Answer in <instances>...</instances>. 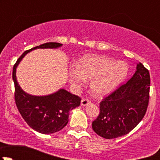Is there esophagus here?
I'll list each match as a JSON object with an SVG mask.
<instances>
[{"mask_svg": "<svg viewBox=\"0 0 160 160\" xmlns=\"http://www.w3.org/2000/svg\"><path fill=\"white\" fill-rule=\"evenodd\" d=\"M90 103L91 102H90L88 99H85V98H83V99L81 100V105L82 106H87V105H88V104H90Z\"/></svg>", "mask_w": 160, "mask_h": 160, "instance_id": "1", "label": "esophagus"}]
</instances>
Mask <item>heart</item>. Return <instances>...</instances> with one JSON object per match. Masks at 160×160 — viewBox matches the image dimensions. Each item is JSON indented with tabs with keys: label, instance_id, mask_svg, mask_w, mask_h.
Masks as SVG:
<instances>
[{
	"label": "heart",
	"instance_id": "b5f03b06",
	"mask_svg": "<svg viewBox=\"0 0 160 160\" xmlns=\"http://www.w3.org/2000/svg\"><path fill=\"white\" fill-rule=\"evenodd\" d=\"M128 66L123 61H115L101 55H88L81 58L77 67L69 69V79L75 88H80L91 80L93 94L103 97L114 91L126 77Z\"/></svg>",
	"mask_w": 160,
	"mask_h": 160
}]
</instances>
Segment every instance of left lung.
Returning <instances> with one entry per match:
<instances>
[{
    "label": "left lung",
    "instance_id": "left-lung-1",
    "mask_svg": "<svg viewBox=\"0 0 160 160\" xmlns=\"http://www.w3.org/2000/svg\"><path fill=\"white\" fill-rule=\"evenodd\" d=\"M149 86V70L139 62L132 78L100 103V114L92 123L93 130L107 139L130 132L146 114Z\"/></svg>",
    "mask_w": 160,
    "mask_h": 160
}]
</instances>
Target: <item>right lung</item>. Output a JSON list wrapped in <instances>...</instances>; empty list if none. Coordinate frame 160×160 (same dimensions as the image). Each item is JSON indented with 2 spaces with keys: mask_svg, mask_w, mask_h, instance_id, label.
Here are the masks:
<instances>
[{
  "mask_svg": "<svg viewBox=\"0 0 160 160\" xmlns=\"http://www.w3.org/2000/svg\"><path fill=\"white\" fill-rule=\"evenodd\" d=\"M62 44L47 42L25 51L13 67L12 77L14 83V99L21 115L28 125L42 134L59 132L67 125L70 111L80 104V98L60 89L46 96H34L24 91L16 78V68L24 56L36 49H57Z\"/></svg>",
  "mask_w": 160,
  "mask_h": 160,
  "instance_id": "right-lung-1",
  "label": "right lung"
}]
</instances>
